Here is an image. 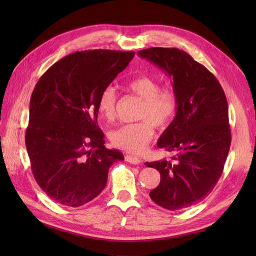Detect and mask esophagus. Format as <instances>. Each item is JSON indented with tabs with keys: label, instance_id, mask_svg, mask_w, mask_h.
<instances>
[{
	"label": "esophagus",
	"instance_id": "34e87169",
	"mask_svg": "<svg viewBox=\"0 0 256 256\" xmlns=\"http://www.w3.org/2000/svg\"><path fill=\"white\" fill-rule=\"evenodd\" d=\"M125 160L130 162V164H133V165H138V164H140V162H142V160H140V158H138V157L132 156V155L125 156Z\"/></svg>",
	"mask_w": 256,
	"mask_h": 256
}]
</instances>
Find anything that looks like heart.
<instances>
[{
    "label": "heart",
    "mask_w": 256,
    "mask_h": 256,
    "mask_svg": "<svg viewBox=\"0 0 256 256\" xmlns=\"http://www.w3.org/2000/svg\"><path fill=\"white\" fill-rule=\"evenodd\" d=\"M125 88L142 100L138 118L144 120L138 123L121 125L110 134V140L116 148L138 154L144 150L153 138V124L157 128H164L175 118L178 110V96L170 88L160 89L158 81L148 76L132 79ZM116 90L108 86L98 99V111L106 121H112L116 118Z\"/></svg>",
    "instance_id": "1"
}]
</instances>
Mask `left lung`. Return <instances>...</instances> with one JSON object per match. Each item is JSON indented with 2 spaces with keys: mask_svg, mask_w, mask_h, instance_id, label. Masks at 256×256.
Returning <instances> with one entry per match:
<instances>
[{
  "mask_svg": "<svg viewBox=\"0 0 256 256\" xmlns=\"http://www.w3.org/2000/svg\"><path fill=\"white\" fill-rule=\"evenodd\" d=\"M138 56L165 70L178 96V110L157 142L176 152L172 160L145 162L160 174L150 197L168 210L189 208L218 182L231 144L228 102L221 84L202 64L178 48L152 47Z\"/></svg>",
  "mask_w": 256,
  "mask_h": 256,
  "instance_id": "1",
  "label": "left lung"
}]
</instances>
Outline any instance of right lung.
<instances>
[{"label": "right lung", "mask_w": 256, "mask_h": 256, "mask_svg": "<svg viewBox=\"0 0 256 256\" xmlns=\"http://www.w3.org/2000/svg\"><path fill=\"white\" fill-rule=\"evenodd\" d=\"M133 57L134 52H77L54 64L36 84L26 150L37 184L56 202H89L106 186L110 166L124 160L121 152L106 148L98 99Z\"/></svg>", "instance_id": "add662e5"}]
</instances>
